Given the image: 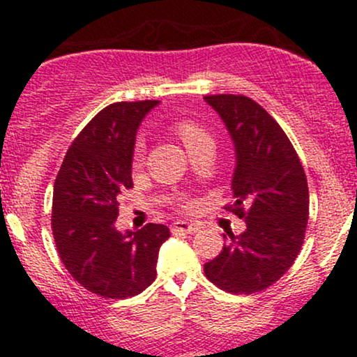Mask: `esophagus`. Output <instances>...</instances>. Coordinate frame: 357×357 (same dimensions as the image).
Segmentation results:
<instances>
[{
  "mask_svg": "<svg viewBox=\"0 0 357 357\" xmlns=\"http://www.w3.org/2000/svg\"><path fill=\"white\" fill-rule=\"evenodd\" d=\"M173 230L181 231V233H196V231H199V227L196 223H191V221L179 220V221H176V223H173Z\"/></svg>",
  "mask_w": 357,
  "mask_h": 357,
  "instance_id": "1",
  "label": "esophagus"
}]
</instances>
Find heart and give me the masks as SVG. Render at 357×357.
Masks as SVG:
<instances>
[{
  "mask_svg": "<svg viewBox=\"0 0 357 357\" xmlns=\"http://www.w3.org/2000/svg\"><path fill=\"white\" fill-rule=\"evenodd\" d=\"M176 132L178 136L181 137V141L184 142V146L188 149L191 147L199 146V144H206V142H213L211 136L206 132V129H203L202 126L196 124L192 121H181L178 126H176ZM142 158H144V144L142 142H137L136 149H134V165L139 166L142 162Z\"/></svg>",
  "mask_w": 357,
  "mask_h": 357,
  "instance_id": "b5f03b06",
  "label": "heart"
}]
</instances>
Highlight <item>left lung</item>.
Segmentation results:
<instances>
[{"label": "left lung", "mask_w": 357, "mask_h": 357, "mask_svg": "<svg viewBox=\"0 0 357 357\" xmlns=\"http://www.w3.org/2000/svg\"><path fill=\"white\" fill-rule=\"evenodd\" d=\"M235 149L228 210L245 216L241 235H223L221 253L204 264L216 287L231 294L267 289L292 267L309 220V188L301 159L275 119L245 96H206Z\"/></svg>", "instance_id": "1"}]
</instances>
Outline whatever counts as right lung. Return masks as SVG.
I'll list each match as a JSON object with an SVG mask.
<instances>
[{
  "instance_id": "1",
  "label": "right lung",
  "mask_w": 357,
  "mask_h": 357,
  "mask_svg": "<svg viewBox=\"0 0 357 357\" xmlns=\"http://www.w3.org/2000/svg\"><path fill=\"white\" fill-rule=\"evenodd\" d=\"M159 100L117 102L82 129L53 186L52 230L65 268L82 287L109 298L134 297L155 278L169 228L149 223L119 231V195L132 184L137 129Z\"/></svg>"
}]
</instances>
